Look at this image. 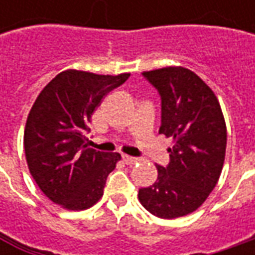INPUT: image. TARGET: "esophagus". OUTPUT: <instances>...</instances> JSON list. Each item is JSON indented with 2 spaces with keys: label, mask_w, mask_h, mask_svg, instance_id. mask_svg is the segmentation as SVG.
<instances>
[{
  "label": "esophagus",
  "mask_w": 255,
  "mask_h": 255,
  "mask_svg": "<svg viewBox=\"0 0 255 255\" xmlns=\"http://www.w3.org/2000/svg\"><path fill=\"white\" fill-rule=\"evenodd\" d=\"M122 159L123 162L126 163V164H129V166H133V164H136V163L139 162L137 157H132V156H128V154H123Z\"/></svg>",
  "instance_id": "34e87169"
}]
</instances>
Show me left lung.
Masks as SVG:
<instances>
[{
  "mask_svg": "<svg viewBox=\"0 0 255 255\" xmlns=\"http://www.w3.org/2000/svg\"><path fill=\"white\" fill-rule=\"evenodd\" d=\"M143 76L162 98L160 134L173 139L170 162L157 167V180L139 190L142 206L160 219L196 211L220 177L227 129L217 96L200 76L183 66L146 71Z\"/></svg>",
  "mask_w": 255,
  "mask_h": 255,
  "instance_id": "8db88e82",
  "label": "left lung"
}]
</instances>
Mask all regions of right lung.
Returning a JSON list of instances; mask_svg holds the SVG:
<instances>
[{
    "instance_id": "add662e5",
    "label": "right lung",
    "mask_w": 255,
    "mask_h": 255,
    "mask_svg": "<svg viewBox=\"0 0 255 255\" xmlns=\"http://www.w3.org/2000/svg\"><path fill=\"white\" fill-rule=\"evenodd\" d=\"M129 76L66 69L38 95L25 125V157L38 187L55 204L79 211L101 200L121 154L88 147L86 132L103 98Z\"/></svg>"
}]
</instances>
